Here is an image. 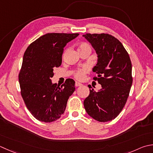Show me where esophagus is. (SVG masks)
I'll return each instance as SVG.
<instances>
[{
  "mask_svg": "<svg viewBox=\"0 0 153 153\" xmlns=\"http://www.w3.org/2000/svg\"><path fill=\"white\" fill-rule=\"evenodd\" d=\"M82 83H79V82H76V83H75V86H76V87H79V86H81V85H82Z\"/></svg>",
  "mask_w": 153,
  "mask_h": 153,
  "instance_id": "esophagus-1",
  "label": "esophagus"
}]
</instances>
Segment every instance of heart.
<instances>
[{
    "instance_id": "obj_1",
    "label": "heart",
    "mask_w": 153,
    "mask_h": 153,
    "mask_svg": "<svg viewBox=\"0 0 153 153\" xmlns=\"http://www.w3.org/2000/svg\"><path fill=\"white\" fill-rule=\"evenodd\" d=\"M87 49L91 50L90 45L89 44L86 42H82L79 44V46H78L79 51H82V50H87ZM89 70V68L88 66H86V65H84V66H82V68L77 69L74 72V77H76L77 79L82 80L84 79L85 74L88 73Z\"/></svg>"
}]
</instances>
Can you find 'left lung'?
<instances>
[{"instance_id":"1","label":"left lung","mask_w":153,"mask_h":153,"mask_svg":"<svg viewBox=\"0 0 153 153\" xmlns=\"http://www.w3.org/2000/svg\"><path fill=\"white\" fill-rule=\"evenodd\" d=\"M83 36L97 53V64L93 70L97 76L93 79L101 85L98 91L92 88L89 89V95L83 101L85 109L95 120L111 121L123 109L132 85L129 55L121 42L112 35L87 33Z\"/></svg>"}]
</instances>
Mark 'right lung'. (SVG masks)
<instances>
[{
  "label": "right lung",
  "instance_id": "right-lung-1",
  "mask_svg": "<svg viewBox=\"0 0 153 153\" xmlns=\"http://www.w3.org/2000/svg\"><path fill=\"white\" fill-rule=\"evenodd\" d=\"M78 35L48 33L30 44L24 53L19 74L20 94L27 109L38 121L58 119L76 89L72 79H67L59 87L52 84L51 78L53 69L62 64L64 48Z\"/></svg>",
  "mask_w": 153,
  "mask_h": 153
}]
</instances>
